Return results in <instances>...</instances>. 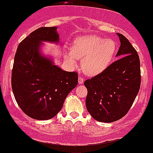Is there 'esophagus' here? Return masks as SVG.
Listing matches in <instances>:
<instances>
[{"label": "esophagus", "mask_w": 153, "mask_h": 153, "mask_svg": "<svg viewBox=\"0 0 153 153\" xmlns=\"http://www.w3.org/2000/svg\"><path fill=\"white\" fill-rule=\"evenodd\" d=\"M78 82H79V84H82L83 82H84V79H83V77L81 76H79Z\"/></svg>", "instance_id": "esophagus-1"}]
</instances>
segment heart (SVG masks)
Returning a JSON list of instances; mask_svg holds the SVG:
<instances>
[{
  "label": "heart",
  "instance_id": "b5f03b06",
  "mask_svg": "<svg viewBox=\"0 0 153 153\" xmlns=\"http://www.w3.org/2000/svg\"><path fill=\"white\" fill-rule=\"evenodd\" d=\"M117 50V44L111 39L96 36L80 37L75 40L72 53L66 56V59L69 64L75 66L77 59H83V71L88 74L96 75L108 67Z\"/></svg>",
  "mask_w": 153,
  "mask_h": 153
}]
</instances>
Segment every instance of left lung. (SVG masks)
<instances>
[{
	"label": "left lung",
	"instance_id": "8db88e82",
	"mask_svg": "<svg viewBox=\"0 0 153 153\" xmlns=\"http://www.w3.org/2000/svg\"><path fill=\"white\" fill-rule=\"evenodd\" d=\"M120 46L117 56L103 71L85 80L86 108L94 120L111 123L124 117L132 105L140 86L138 54L128 40L117 33Z\"/></svg>",
	"mask_w": 153,
	"mask_h": 153
}]
</instances>
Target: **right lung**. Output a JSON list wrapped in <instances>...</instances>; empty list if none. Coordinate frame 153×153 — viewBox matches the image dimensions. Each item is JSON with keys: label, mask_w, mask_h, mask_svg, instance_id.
<instances>
[{"label": "right lung", "mask_w": 153, "mask_h": 153, "mask_svg": "<svg viewBox=\"0 0 153 153\" xmlns=\"http://www.w3.org/2000/svg\"><path fill=\"white\" fill-rule=\"evenodd\" d=\"M56 27H40L20 42L15 55L11 84L22 111L36 120H48L62 108L78 84V74L62 71L41 56V42H59Z\"/></svg>", "instance_id": "obj_1"}]
</instances>
